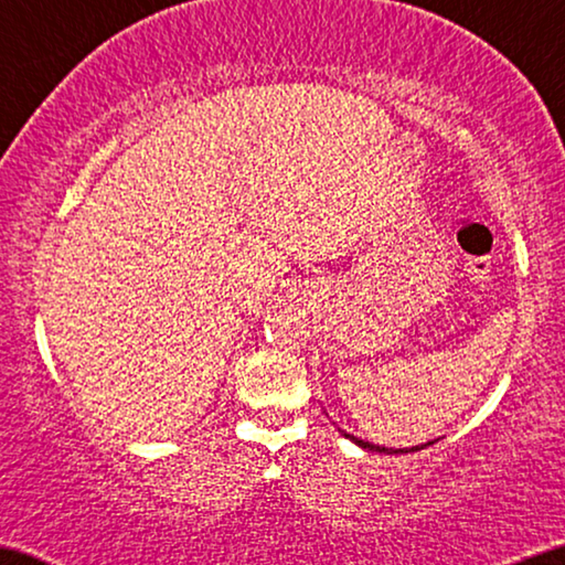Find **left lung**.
Here are the masks:
<instances>
[{
	"label": "left lung",
	"mask_w": 565,
	"mask_h": 565,
	"mask_svg": "<svg viewBox=\"0 0 565 565\" xmlns=\"http://www.w3.org/2000/svg\"><path fill=\"white\" fill-rule=\"evenodd\" d=\"M344 434V431H342ZM348 436V439H352L355 444H360L363 446V449H367V451H383V454H388V449H385V446H375V444H370V441H360V439H355V436H350V434H344ZM428 444H434V441H428ZM428 444H420V446H414V449H398L395 454H408V451H418V449H424V446H428ZM393 454V451H391Z\"/></svg>",
	"instance_id": "left-lung-1"
}]
</instances>
